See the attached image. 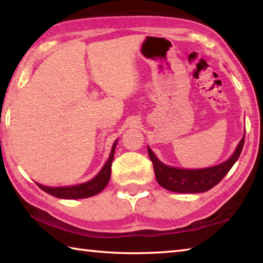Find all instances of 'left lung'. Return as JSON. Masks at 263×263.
<instances>
[{
  "mask_svg": "<svg viewBox=\"0 0 263 263\" xmlns=\"http://www.w3.org/2000/svg\"><path fill=\"white\" fill-rule=\"evenodd\" d=\"M245 142V137L240 140L234 154L228 161L218 166L204 169H180L169 167L160 162L154 153L148 148V155L153 163L154 174L158 183L162 188L180 194H197L210 190L224 179L235 161L239 159Z\"/></svg>",
  "mask_w": 263,
  "mask_h": 263,
  "instance_id": "8db88e82",
  "label": "left lung"
}]
</instances>
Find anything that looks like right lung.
<instances>
[{
  "mask_svg": "<svg viewBox=\"0 0 263 263\" xmlns=\"http://www.w3.org/2000/svg\"><path fill=\"white\" fill-rule=\"evenodd\" d=\"M117 141H115L112 146V149H111L110 157L108 161L102 168V171L95 176L94 179L86 182V183L79 184V185H73V186H57V188H52V186H45L37 183V185L42 190L45 191V193L50 194L54 197L58 198H66V199H78V198H87L91 197L96 194L101 193L103 190L111 176V163H112L114 160V154H115V147Z\"/></svg>",
  "mask_w": 263,
  "mask_h": 263,
  "instance_id": "1",
  "label": "right lung"
}]
</instances>
